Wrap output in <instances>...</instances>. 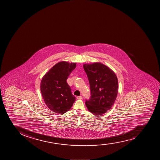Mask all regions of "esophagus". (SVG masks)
<instances>
[{"label": "esophagus", "mask_w": 160, "mask_h": 160, "mask_svg": "<svg viewBox=\"0 0 160 160\" xmlns=\"http://www.w3.org/2000/svg\"><path fill=\"white\" fill-rule=\"evenodd\" d=\"M77 98L78 99V100H81V99L82 98V97H81V96H78V97H77Z\"/></svg>", "instance_id": "34e87169"}]
</instances>
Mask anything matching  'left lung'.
<instances>
[{
    "instance_id": "1",
    "label": "left lung",
    "mask_w": 160,
    "mask_h": 160,
    "mask_svg": "<svg viewBox=\"0 0 160 160\" xmlns=\"http://www.w3.org/2000/svg\"><path fill=\"white\" fill-rule=\"evenodd\" d=\"M84 71L90 86L91 98L86 100L88 109L92 114L101 115L111 109L115 101L118 82L115 73L101 62L85 63Z\"/></svg>"
}]
</instances>
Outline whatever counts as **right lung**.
Listing matches in <instances>:
<instances>
[{"label": "right lung", "mask_w": 160, "mask_h": 160, "mask_svg": "<svg viewBox=\"0 0 160 160\" xmlns=\"http://www.w3.org/2000/svg\"><path fill=\"white\" fill-rule=\"evenodd\" d=\"M76 67V62H59L42 79L40 88L42 97L48 108L56 113L66 112L76 101L67 82L68 77Z\"/></svg>", "instance_id": "add662e5"}]
</instances>
